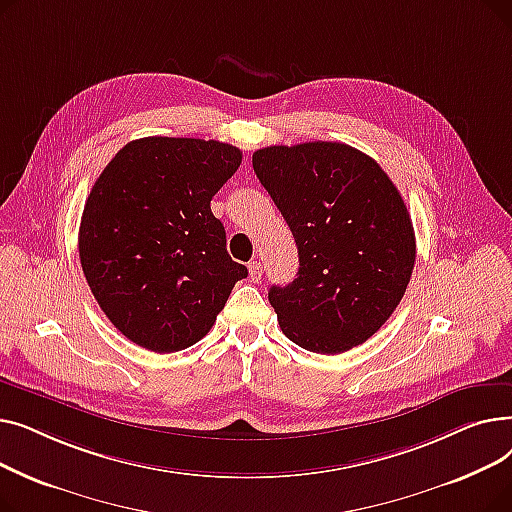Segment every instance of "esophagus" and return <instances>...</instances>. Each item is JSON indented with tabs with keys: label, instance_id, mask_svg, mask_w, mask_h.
Returning <instances> with one entry per match:
<instances>
[{
	"label": "esophagus",
	"instance_id": "esophagus-1",
	"mask_svg": "<svg viewBox=\"0 0 512 512\" xmlns=\"http://www.w3.org/2000/svg\"><path fill=\"white\" fill-rule=\"evenodd\" d=\"M261 276H263L261 263H259V261H251V263H249V278H251V282H259Z\"/></svg>",
	"mask_w": 512,
	"mask_h": 512
}]
</instances>
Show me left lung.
<instances>
[{"label": "left lung", "instance_id": "8db88e82", "mask_svg": "<svg viewBox=\"0 0 512 512\" xmlns=\"http://www.w3.org/2000/svg\"><path fill=\"white\" fill-rule=\"evenodd\" d=\"M253 170L299 249V272L267 297L286 338L338 355L378 332L405 297L415 232L380 164L344 143L274 145Z\"/></svg>", "mask_w": 512, "mask_h": 512}]
</instances>
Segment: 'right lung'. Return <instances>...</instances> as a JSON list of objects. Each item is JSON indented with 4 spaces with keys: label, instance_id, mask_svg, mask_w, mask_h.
I'll use <instances>...</instances> for the list:
<instances>
[{
    "label": "right lung",
    "instance_id": "1",
    "mask_svg": "<svg viewBox=\"0 0 512 512\" xmlns=\"http://www.w3.org/2000/svg\"><path fill=\"white\" fill-rule=\"evenodd\" d=\"M240 161L228 143L145 137L124 145L91 188L80 265L107 319L147 351L199 342L249 274L211 213Z\"/></svg>",
    "mask_w": 512,
    "mask_h": 512
}]
</instances>
